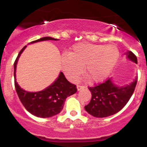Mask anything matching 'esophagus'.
<instances>
[{
	"mask_svg": "<svg viewBox=\"0 0 147 147\" xmlns=\"http://www.w3.org/2000/svg\"><path fill=\"white\" fill-rule=\"evenodd\" d=\"M77 90L79 91V90H82V89L85 88V87L82 86H79V85H78V86H77Z\"/></svg>",
	"mask_w": 147,
	"mask_h": 147,
	"instance_id": "34e87169",
	"label": "esophagus"
}]
</instances>
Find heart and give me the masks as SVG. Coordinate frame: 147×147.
I'll return each instance as SVG.
<instances>
[{
	"label": "heart",
	"mask_w": 147,
	"mask_h": 147,
	"mask_svg": "<svg viewBox=\"0 0 147 147\" xmlns=\"http://www.w3.org/2000/svg\"><path fill=\"white\" fill-rule=\"evenodd\" d=\"M119 58V49L114 45L79 43L62 57L61 68L67 78L74 81L84 66V73L90 82H100L109 77Z\"/></svg>",
	"instance_id": "1"
}]
</instances>
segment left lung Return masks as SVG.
I'll return each mask as SVG.
<instances>
[{
	"label": "left lung",
	"mask_w": 147,
	"mask_h": 147,
	"mask_svg": "<svg viewBox=\"0 0 147 147\" xmlns=\"http://www.w3.org/2000/svg\"><path fill=\"white\" fill-rule=\"evenodd\" d=\"M125 55L128 59L138 63L137 57L132 52H126ZM137 81L136 77L131 83L119 86L111 78L95 87H89L92 97L84 109L95 117H106L117 113L129 102L134 92Z\"/></svg>",
	"instance_id": "obj_1"
}]
</instances>
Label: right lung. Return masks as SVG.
Segmentation results:
<instances>
[{
	"instance_id": "right-lung-1",
	"label": "right lung",
	"mask_w": 147,
	"mask_h": 147,
	"mask_svg": "<svg viewBox=\"0 0 147 147\" xmlns=\"http://www.w3.org/2000/svg\"><path fill=\"white\" fill-rule=\"evenodd\" d=\"M48 40L57 41L59 39L46 36L30 42L28 44ZM26 47L25 45L20 51L14 64V85L16 92L23 105L32 115L38 117H51L62 111L65 99L75 94L77 92V88L67 80L63 72H60L56 80L41 91L29 92L22 88L16 82V72L18 59Z\"/></svg>"
}]
</instances>
